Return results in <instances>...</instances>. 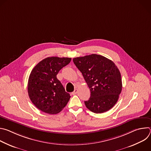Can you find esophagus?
Wrapping results in <instances>:
<instances>
[{
	"mask_svg": "<svg viewBox=\"0 0 151 151\" xmlns=\"http://www.w3.org/2000/svg\"><path fill=\"white\" fill-rule=\"evenodd\" d=\"M78 90L77 89H75V90H74V91L72 93V95H75V94H77V93H78Z\"/></svg>",
	"mask_w": 151,
	"mask_h": 151,
	"instance_id": "1",
	"label": "esophagus"
}]
</instances>
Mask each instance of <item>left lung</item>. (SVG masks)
Segmentation results:
<instances>
[{
    "mask_svg": "<svg viewBox=\"0 0 151 151\" xmlns=\"http://www.w3.org/2000/svg\"><path fill=\"white\" fill-rule=\"evenodd\" d=\"M90 90V99L84 101L87 108L96 114L111 109L116 103L122 90L120 72L111 60L91 54L73 59Z\"/></svg>",
    "mask_w": 151,
    "mask_h": 151,
    "instance_id": "8db88e82",
    "label": "left lung"
}]
</instances>
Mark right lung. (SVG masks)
<instances>
[{"mask_svg": "<svg viewBox=\"0 0 151 151\" xmlns=\"http://www.w3.org/2000/svg\"><path fill=\"white\" fill-rule=\"evenodd\" d=\"M70 61L71 58L68 57H47L32 70L28 81V94L33 104L41 111L58 114L69 101L70 96L66 92L57 75Z\"/></svg>", "mask_w": 151, "mask_h": 151, "instance_id": "add662e5", "label": "right lung"}]
</instances>
